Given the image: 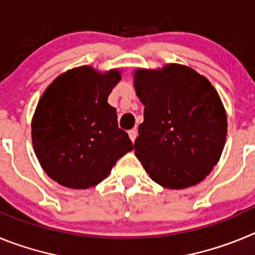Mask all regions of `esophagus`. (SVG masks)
I'll return each instance as SVG.
<instances>
[{"mask_svg": "<svg viewBox=\"0 0 255 255\" xmlns=\"http://www.w3.org/2000/svg\"><path fill=\"white\" fill-rule=\"evenodd\" d=\"M136 135H138V131H136V129L129 130V136H130V139H131L132 143H134L135 139H136Z\"/></svg>", "mask_w": 255, "mask_h": 255, "instance_id": "1", "label": "esophagus"}]
</instances>
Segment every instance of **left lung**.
I'll list each match as a JSON object with an SVG mask.
<instances>
[{
	"mask_svg": "<svg viewBox=\"0 0 255 255\" xmlns=\"http://www.w3.org/2000/svg\"><path fill=\"white\" fill-rule=\"evenodd\" d=\"M134 84L144 105L135 155L150 179L168 189L189 188L206 179L227 134L224 105L208 79L171 64L138 70Z\"/></svg>",
	"mask_w": 255,
	"mask_h": 255,
	"instance_id": "8db88e82",
	"label": "left lung"
}]
</instances>
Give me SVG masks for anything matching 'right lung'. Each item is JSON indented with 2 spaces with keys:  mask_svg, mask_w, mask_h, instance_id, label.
I'll use <instances>...</instances> for the list:
<instances>
[{
  "mask_svg": "<svg viewBox=\"0 0 255 255\" xmlns=\"http://www.w3.org/2000/svg\"><path fill=\"white\" fill-rule=\"evenodd\" d=\"M120 79L119 70L101 74L78 67L58 76L38 102L33 147L47 175L61 185H97L132 149L128 132L119 128L116 108L107 102Z\"/></svg>",
  "mask_w": 255,
  "mask_h": 255,
  "instance_id": "obj_1",
  "label": "right lung"
}]
</instances>
